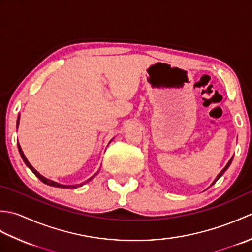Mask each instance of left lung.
I'll return each instance as SVG.
<instances>
[{
	"label": "left lung",
	"mask_w": 252,
	"mask_h": 252,
	"mask_svg": "<svg viewBox=\"0 0 252 252\" xmlns=\"http://www.w3.org/2000/svg\"><path fill=\"white\" fill-rule=\"evenodd\" d=\"M232 160H233V158H231V160H229V161H228V163H227V164L225 165V168H224V169H223V170L221 171V172H220V174H219V175L217 176V179H216V181H215V182H213V183H212V185H213V184H215V183H216V182H217V181H218L219 179H220V178H221V176H222V174H223L224 172H225V171L227 170V168L229 167V164H231V162H232Z\"/></svg>",
	"instance_id": "obj_1"
}]
</instances>
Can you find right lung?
Segmentation results:
<instances>
[{"label":"right lung","instance_id":"1","mask_svg":"<svg viewBox=\"0 0 252 252\" xmlns=\"http://www.w3.org/2000/svg\"><path fill=\"white\" fill-rule=\"evenodd\" d=\"M18 125H19V117H18V119H17V127H18ZM18 149H19V153H20V156H21V158H23V160L25 161V163L27 164V167H28L32 172H33L34 174H35V176H37V178H39L42 182H43V183H45V184H47V185H50V186H54V187H61V189H76V187H78V186H82L83 184H78V185H62V184H60V183H56V182H54V181H51V180H47V179H45L44 176H42L39 172H37V171L32 167V165L29 163V161L28 160H27V158H26V156L24 155V153H23V151H21V148H20V146H19V144H18ZM95 175H93L92 178H91L90 180H92L93 178H94ZM90 180H88V182L90 181Z\"/></svg>","mask_w":252,"mask_h":252}]
</instances>
